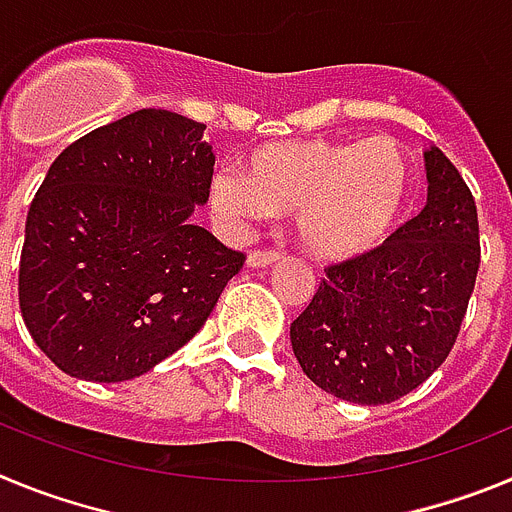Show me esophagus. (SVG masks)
I'll use <instances>...</instances> for the list:
<instances>
[{
  "label": "esophagus",
  "instance_id": "esophagus-1",
  "mask_svg": "<svg viewBox=\"0 0 512 512\" xmlns=\"http://www.w3.org/2000/svg\"><path fill=\"white\" fill-rule=\"evenodd\" d=\"M279 259L277 251H264V248H256V251L248 253L246 264L253 266V269H261V266H269Z\"/></svg>",
  "mask_w": 512,
  "mask_h": 512
}]
</instances>
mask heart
Segmentation results:
<instances>
[{
    "label": "heart",
    "instance_id": "b5f03b06",
    "mask_svg": "<svg viewBox=\"0 0 512 512\" xmlns=\"http://www.w3.org/2000/svg\"><path fill=\"white\" fill-rule=\"evenodd\" d=\"M410 189L395 138L277 140L253 148L243 174L210 179V205L228 225L295 212L297 238L318 259H351L387 238Z\"/></svg>",
    "mask_w": 512,
    "mask_h": 512
}]
</instances>
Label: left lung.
<instances>
[{
    "instance_id": "obj_1",
    "label": "left lung",
    "mask_w": 512,
    "mask_h": 512,
    "mask_svg": "<svg viewBox=\"0 0 512 512\" xmlns=\"http://www.w3.org/2000/svg\"><path fill=\"white\" fill-rule=\"evenodd\" d=\"M428 202L374 251L325 269L289 328L302 372L338 400L387 405L446 361L479 269L477 205L431 146Z\"/></svg>"
}]
</instances>
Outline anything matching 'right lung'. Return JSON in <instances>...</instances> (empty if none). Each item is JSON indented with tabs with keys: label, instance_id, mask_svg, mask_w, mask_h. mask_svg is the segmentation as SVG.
I'll return each instance as SVG.
<instances>
[{
	"label": "right lung",
	"instance_id": "right-lung-1",
	"mask_svg": "<svg viewBox=\"0 0 512 512\" xmlns=\"http://www.w3.org/2000/svg\"><path fill=\"white\" fill-rule=\"evenodd\" d=\"M205 125L138 110L63 148L35 194L20 253V312L61 372L125 382L192 341L241 271L192 223L210 197Z\"/></svg>",
	"mask_w": 512,
	"mask_h": 512
}]
</instances>
